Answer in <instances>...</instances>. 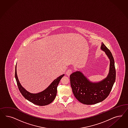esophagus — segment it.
<instances>
[{"label":"esophagus","instance_id":"esophagus-1","mask_svg":"<svg viewBox=\"0 0 128 128\" xmlns=\"http://www.w3.org/2000/svg\"><path fill=\"white\" fill-rule=\"evenodd\" d=\"M72 70H67V71L66 72V74L68 76H70V75L72 73Z\"/></svg>","mask_w":128,"mask_h":128}]
</instances>
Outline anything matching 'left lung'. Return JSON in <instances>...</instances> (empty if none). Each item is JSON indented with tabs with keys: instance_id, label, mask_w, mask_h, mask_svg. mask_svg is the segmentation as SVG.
Here are the masks:
<instances>
[{
	"instance_id": "left-lung-1",
	"label": "left lung",
	"mask_w": 128,
	"mask_h": 128,
	"mask_svg": "<svg viewBox=\"0 0 128 128\" xmlns=\"http://www.w3.org/2000/svg\"><path fill=\"white\" fill-rule=\"evenodd\" d=\"M100 49L110 60L108 74L106 78L100 81L92 82L80 71L74 72L70 76L71 86L74 97L85 105L95 104L105 100L116 80V72L112 54L103 43Z\"/></svg>"
}]
</instances>
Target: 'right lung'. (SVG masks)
I'll use <instances>...</instances> for the list:
<instances>
[{"mask_svg":"<svg viewBox=\"0 0 128 128\" xmlns=\"http://www.w3.org/2000/svg\"><path fill=\"white\" fill-rule=\"evenodd\" d=\"M64 74L60 76L54 80L49 86L43 91L37 93H30L22 86L20 82L17 74L16 65L15 70V78L20 92L27 100L36 105L44 106L49 105L54 100L57 92V86Z\"/></svg>","mask_w":128,"mask_h":128,"instance_id":"right-lung-1","label":"right lung"}]
</instances>
